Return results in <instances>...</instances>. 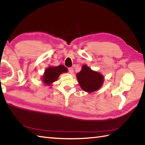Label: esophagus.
I'll list each match as a JSON object with an SVG mask.
<instances>
[{
    "instance_id": "obj_1",
    "label": "esophagus",
    "mask_w": 145,
    "mask_h": 145,
    "mask_svg": "<svg viewBox=\"0 0 145 145\" xmlns=\"http://www.w3.org/2000/svg\"><path fill=\"white\" fill-rule=\"evenodd\" d=\"M68 71H69V72L70 74H72L74 73V69H73V68H68Z\"/></svg>"
}]
</instances>
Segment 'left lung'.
<instances>
[{
  "label": "left lung",
  "instance_id": "obj_1",
  "mask_svg": "<svg viewBox=\"0 0 145 145\" xmlns=\"http://www.w3.org/2000/svg\"><path fill=\"white\" fill-rule=\"evenodd\" d=\"M76 76L81 88L89 93L99 89L104 82L102 74L93 71L86 65L82 66V70Z\"/></svg>",
  "mask_w": 145,
  "mask_h": 145
}]
</instances>
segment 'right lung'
<instances>
[{
	"mask_svg": "<svg viewBox=\"0 0 145 145\" xmlns=\"http://www.w3.org/2000/svg\"><path fill=\"white\" fill-rule=\"evenodd\" d=\"M67 72H68V69L62 65H59L57 67L50 66L45 69L43 74L42 82L46 85H51V83L58 79L61 74Z\"/></svg>",
	"mask_w": 145,
	"mask_h": 145,
	"instance_id": "add662e5",
	"label": "right lung"
}]
</instances>
